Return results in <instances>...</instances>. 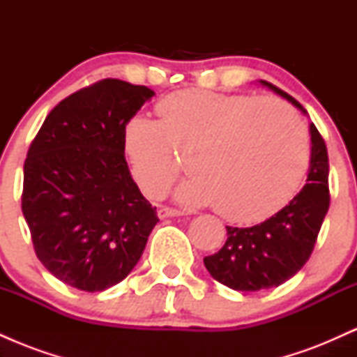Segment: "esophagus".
Listing matches in <instances>:
<instances>
[{
	"mask_svg": "<svg viewBox=\"0 0 357 357\" xmlns=\"http://www.w3.org/2000/svg\"><path fill=\"white\" fill-rule=\"evenodd\" d=\"M181 215H184V211L174 210V208L162 206V208H159V210H158L159 218H171V216H181Z\"/></svg>",
	"mask_w": 357,
	"mask_h": 357,
	"instance_id": "obj_1",
	"label": "esophagus"
}]
</instances>
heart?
Returning a JSON list of instances; mask_svg holds the SVG:
<instances>
[{
    "instance_id": "obj_1",
    "label": "heart",
    "mask_w": 357,
    "mask_h": 357,
    "mask_svg": "<svg viewBox=\"0 0 357 357\" xmlns=\"http://www.w3.org/2000/svg\"><path fill=\"white\" fill-rule=\"evenodd\" d=\"M159 121L134 116L122 132L130 173L147 198H161L190 153L192 178L176 191L186 204H216L223 218L260 221L294 198L307 166L309 139L282 100L190 89L155 105Z\"/></svg>"
}]
</instances>
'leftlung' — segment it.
Listing matches in <instances>:
<instances>
[{
    "label": "left lung",
    "instance_id": "8db88e82",
    "mask_svg": "<svg viewBox=\"0 0 357 357\" xmlns=\"http://www.w3.org/2000/svg\"><path fill=\"white\" fill-rule=\"evenodd\" d=\"M260 84L307 114L284 90L265 80ZM310 141L307 183L296 198L255 227H227L228 238L220 252L204 257V267L220 284L240 292L278 287L296 275L312 255L331 196L327 147L314 124H310Z\"/></svg>",
    "mask_w": 357,
    "mask_h": 357
}]
</instances>
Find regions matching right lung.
I'll use <instances>...</instances> for the list:
<instances>
[{"label":"right lung","instance_id":"add662e5","mask_svg":"<svg viewBox=\"0 0 357 357\" xmlns=\"http://www.w3.org/2000/svg\"><path fill=\"white\" fill-rule=\"evenodd\" d=\"M154 92L104 79L48 114L23 167L22 211L38 260L63 284L102 292L144 252L158 213L139 191L122 132Z\"/></svg>","mask_w":357,"mask_h":357}]
</instances>
